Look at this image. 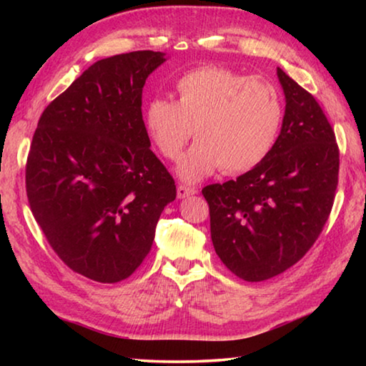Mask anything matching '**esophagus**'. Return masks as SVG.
Here are the masks:
<instances>
[{
    "instance_id": "34e87169",
    "label": "esophagus",
    "mask_w": 366,
    "mask_h": 366,
    "mask_svg": "<svg viewBox=\"0 0 366 366\" xmlns=\"http://www.w3.org/2000/svg\"><path fill=\"white\" fill-rule=\"evenodd\" d=\"M197 192L198 190L195 187H187V185H182V184L177 185V197L179 198H185L189 195H194V194H197Z\"/></svg>"
}]
</instances>
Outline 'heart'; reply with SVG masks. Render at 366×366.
Returning <instances> with one entry per match:
<instances>
[{"instance_id": "heart-1", "label": "heart", "mask_w": 366, "mask_h": 366, "mask_svg": "<svg viewBox=\"0 0 366 366\" xmlns=\"http://www.w3.org/2000/svg\"><path fill=\"white\" fill-rule=\"evenodd\" d=\"M176 102L157 97L145 108V129L159 154L179 158L192 135L198 139L179 159L177 174L194 184L222 168L240 174L258 166L282 126V98L263 77L218 66L185 72L174 85Z\"/></svg>"}]
</instances>
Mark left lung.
Masks as SVG:
<instances>
[{"mask_svg": "<svg viewBox=\"0 0 366 366\" xmlns=\"http://www.w3.org/2000/svg\"><path fill=\"white\" fill-rule=\"evenodd\" d=\"M286 113L274 147L235 181L202 190L214 250L240 280L259 282L295 264L317 242L336 197L339 147L312 94L282 69Z\"/></svg>", "mask_w": 366, "mask_h": 366, "instance_id": "obj_1", "label": "left lung"}]
</instances>
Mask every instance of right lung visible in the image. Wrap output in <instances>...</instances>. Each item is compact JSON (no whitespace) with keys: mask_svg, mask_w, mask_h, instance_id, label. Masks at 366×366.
<instances>
[{"mask_svg":"<svg viewBox=\"0 0 366 366\" xmlns=\"http://www.w3.org/2000/svg\"><path fill=\"white\" fill-rule=\"evenodd\" d=\"M159 51L97 61L43 111L26 164L35 221L72 271L127 280L152 249L174 179L150 150L142 90Z\"/></svg>","mask_w":366,"mask_h":366,"instance_id":"right-lung-1","label":"right lung"}]
</instances>
